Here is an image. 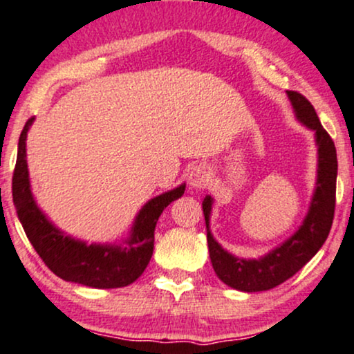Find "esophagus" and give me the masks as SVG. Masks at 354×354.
I'll list each match as a JSON object with an SVG mask.
<instances>
[{
	"label": "esophagus",
	"mask_w": 354,
	"mask_h": 354,
	"mask_svg": "<svg viewBox=\"0 0 354 354\" xmlns=\"http://www.w3.org/2000/svg\"><path fill=\"white\" fill-rule=\"evenodd\" d=\"M212 180V172L207 165H195L189 174V184L194 189H205Z\"/></svg>",
	"instance_id": "34e87169"
}]
</instances>
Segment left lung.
<instances>
[{"label":"left lung","instance_id":"1","mask_svg":"<svg viewBox=\"0 0 354 354\" xmlns=\"http://www.w3.org/2000/svg\"><path fill=\"white\" fill-rule=\"evenodd\" d=\"M286 94L293 104L297 118L306 127L315 131L318 144L317 190H315L310 212L300 230L263 259H235L234 255L223 250L215 242L209 230L212 198L205 197L202 203L212 267L223 283L240 290V292H265V290L275 288L288 278H292L317 255V252L328 239L331 223H333L336 205V174H338L335 142L323 129L317 111L308 99L297 91H286Z\"/></svg>","mask_w":354,"mask_h":354}]
</instances>
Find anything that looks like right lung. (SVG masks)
<instances>
[{"mask_svg":"<svg viewBox=\"0 0 354 354\" xmlns=\"http://www.w3.org/2000/svg\"><path fill=\"white\" fill-rule=\"evenodd\" d=\"M32 118L21 131L18 159L12 172V202L21 225L37 255L54 275L73 283L93 288H120L131 285L144 273L153 252V230L162 210L184 195L185 185L152 198L137 215L127 247L86 245L61 234L41 214L29 190L26 164V134Z\"/></svg>","mask_w":354,"mask_h":354,"instance_id":"right-lung-1","label":"right lung"}]
</instances>
